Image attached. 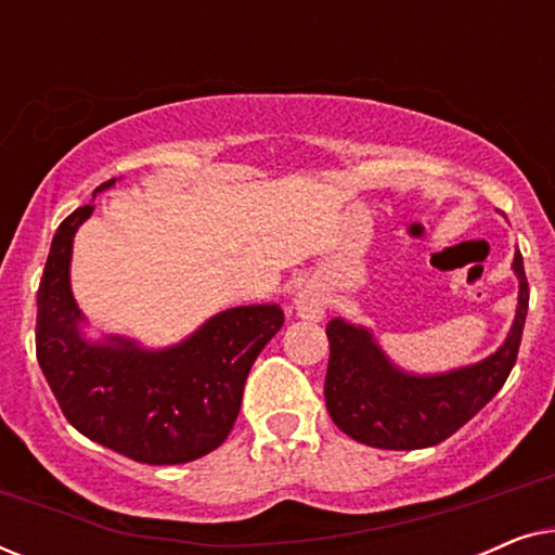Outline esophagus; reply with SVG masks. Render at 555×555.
Listing matches in <instances>:
<instances>
[{
	"label": "esophagus",
	"mask_w": 555,
	"mask_h": 555,
	"mask_svg": "<svg viewBox=\"0 0 555 555\" xmlns=\"http://www.w3.org/2000/svg\"><path fill=\"white\" fill-rule=\"evenodd\" d=\"M295 310H298L300 318L306 321H321L325 313V298L315 287H302V291L295 295Z\"/></svg>",
	"instance_id": "34e87169"
}]
</instances>
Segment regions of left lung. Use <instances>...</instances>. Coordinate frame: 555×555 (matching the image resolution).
<instances>
[{
	"mask_svg": "<svg viewBox=\"0 0 555 555\" xmlns=\"http://www.w3.org/2000/svg\"><path fill=\"white\" fill-rule=\"evenodd\" d=\"M513 270L520 280L518 310L505 344L488 359L437 376H414L393 366L361 325L333 318L325 406L340 431L378 450H422L452 437L503 389L518 359L528 315V280L522 255Z\"/></svg>",
	"mask_w": 555,
	"mask_h": 555,
	"instance_id": "obj_1",
	"label": "left lung"
}]
</instances>
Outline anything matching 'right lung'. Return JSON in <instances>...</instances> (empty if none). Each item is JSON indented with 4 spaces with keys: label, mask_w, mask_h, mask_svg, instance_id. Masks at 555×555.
<instances>
[{
    "label": "right lung",
    "mask_w": 555,
    "mask_h": 555,
    "mask_svg": "<svg viewBox=\"0 0 555 555\" xmlns=\"http://www.w3.org/2000/svg\"><path fill=\"white\" fill-rule=\"evenodd\" d=\"M90 215L93 204H86L63 219L44 262L35 331L42 374L65 420L93 442L143 465L199 460L232 431L249 369L283 328V310H222L164 351L118 336L88 344L70 291V255L75 232Z\"/></svg>",
    "instance_id": "add662e5"
}]
</instances>
